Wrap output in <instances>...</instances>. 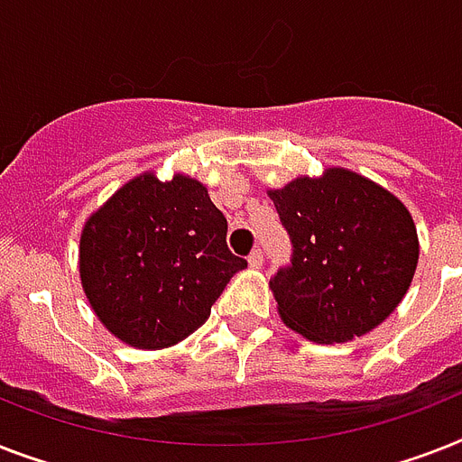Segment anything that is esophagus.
<instances>
[{
	"label": "esophagus",
	"mask_w": 462,
	"mask_h": 462,
	"mask_svg": "<svg viewBox=\"0 0 462 462\" xmlns=\"http://www.w3.org/2000/svg\"><path fill=\"white\" fill-rule=\"evenodd\" d=\"M248 262H250V267H253V269H260V267H262V262H264V257H262V250H260V248H254L253 253H250Z\"/></svg>",
	"instance_id": "esophagus-1"
}]
</instances>
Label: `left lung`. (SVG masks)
<instances>
[{
  "instance_id": "8db88e82",
  "label": "left lung",
  "mask_w": 462,
  "mask_h": 462,
  "mask_svg": "<svg viewBox=\"0 0 462 462\" xmlns=\"http://www.w3.org/2000/svg\"><path fill=\"white\" fill-rule=\"evenodd\" d=\"M293 253L272 276L279 315L317 343H343L382 324L418 267V231L389 190L346 169L269 190Z\"/></svg>"
}]
</instances>
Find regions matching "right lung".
<instances>
[{
  "label": "right lung",
  "instance_id": "obj_1",
  "mask_svg": "<svg viewBox=\"0 0 462 462\" xmlns=\"http://www.w3.org/2000/svg\"><path fill=\"white\" fill-rule=\"evenodd\" d=\"M226 228L198 180H128L80 236V282L95 315L135 348L188 338L231 276L248 267L228 250Z\"/></svg>",
  "mask_w": 462,
  "mask_h": 462
}]
</instances>
